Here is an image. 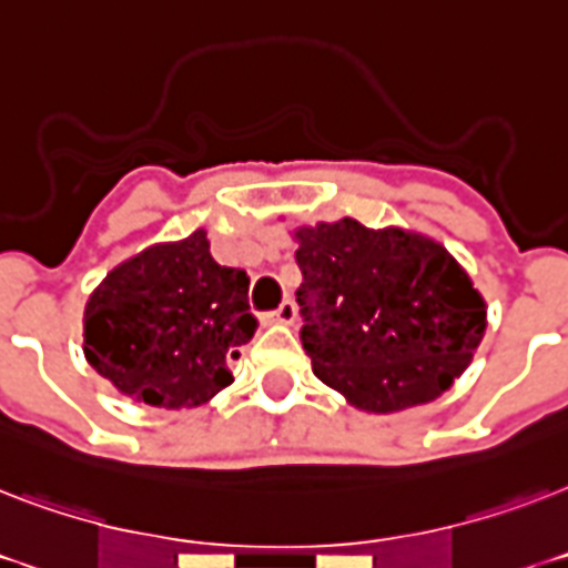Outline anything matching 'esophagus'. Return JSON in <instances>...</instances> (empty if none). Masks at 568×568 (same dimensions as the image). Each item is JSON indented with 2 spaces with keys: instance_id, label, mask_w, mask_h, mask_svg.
Returning <instances> with one entry per match:
<instances>
[{
  "instance_id": "1",
  "label": "esophagus",
  "mask_w": 568,
  "mask_h": 568,
  "mask_svg": "<svg viewBox=\"0 0 568 568\" xmlns=\"http://www.w3.org/2000/svg\"><path fill=\"white\" fill-rule=\"evenodd\" d=\"M265 318L271 321V324H294V318H297V306H294L292 301H283L274 312H267Z\"/></svg>"
}]
</instances>
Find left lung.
I'll return each mask as SVG.
<instances>
[{
	"label": "left lung",
	"instance_id": "obj_1",
	"mask_svg": "<svg viewBox=\"0 0 568 568\" xmlns=\"http://www.w3.org/2000/svg\"><path fill=\"white\" fill-rule=\"evenodd\" d=\"M301 342L312 372L359 409L397 413L466 372L486 310L436 241L354 217L297 230Z\"/></svg>",
	"mask_w": 568,
	"mask_h": 568
}]
</instances>
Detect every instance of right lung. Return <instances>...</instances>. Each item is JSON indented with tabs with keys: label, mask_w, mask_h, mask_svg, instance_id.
Here are the masks:
<instances>
[{
	"label": "right lung",
	"mask_w": 568,
	"mask_h": 568,
	"mask_svg": "<svg viewBox=\"0 0 568 568\" xmlns=\"http://www.w3.org/2000/svg\"><path fill=\"white\" fill-rule=\"evenodd\" d=\"M250 276L217 265L205 232L155 244L114 267L84 310V356L123 395L200 406L232 383V359L258 327Z\"/></svg>",
	"instance_id": "obj_1"
}]
</instances>
